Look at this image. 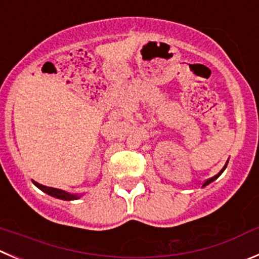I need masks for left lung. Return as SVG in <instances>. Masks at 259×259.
Segmentation results:
<instances>
[{
  "mask_svg": "<svg viewBox=\"0 0 259 259\" xmlns=\"http://www.w3.org/2000/svg\"><path fill=\"white\" fill-rule=\"evenodd\" d=\"M228 162H229V161H228ZM228 162L225 163V166H224V167H222V168H221V171H220V172H219V174H217V175H214V176H213V178H211V179H208V180H207V181H204V184H203V187H207V185H208V184H211L212 181H214V180H216V179H217V178H219V176H220V175H221V174H222V172H224V171H225V168H226V166H228Z\"/></svg>",
  "mask_w": 259,
  "mask_h": 259,
  "instance_id": "8db88e82",
  "label": "left lung"
}]
</instances>
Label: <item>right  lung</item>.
<instances>
[{
  "mask_svg": "<svg viewBox=\"0 0 259 259\" xmlns=\"http://www.w3.org/2000/svg\"><path fill=\"white\" fill-rule=\"evenodd\" d=\"M33 184H34L35 187L38 188V189H40V190H42V192H45L46 194L51 195V197L57 198V199L75 200V199H79V198L81 197V195L71 194V193H67V192H65V190H62V189H56V188L46 187V185L39 184V183H37V181H34V180H33Z\"/></svg>",
  "mask_w": 259,
  "mask_h": 259,
  "instance_id": "1",
  "label": "right lung"
}]
</instances>
